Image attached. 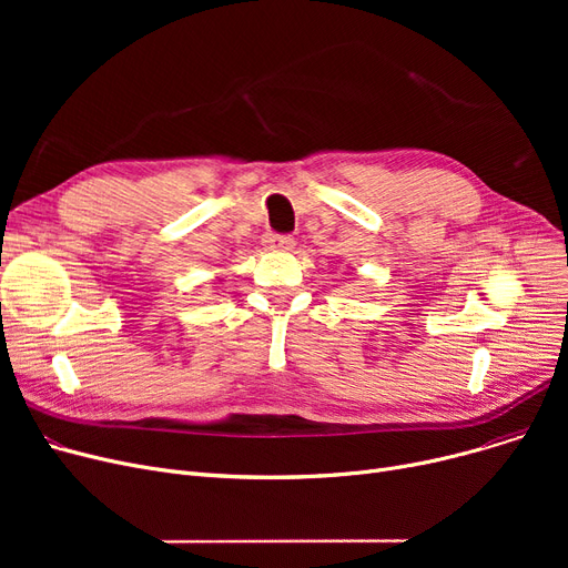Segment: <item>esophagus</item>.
Returning <instances> with one entry per match:
<instances>
[{
    "instance_id": "esophagus-1",
    "label": "esophagus",
    "mask_w": 568,
    "mask_h": 568,
    "mask_svg": "<svg viewBox=\"0 0 568 568\" xmlns=\"http://www.w3.org/2000/svg\"><path fill=\"white\" fill-rule=\"evenodd\" d=\"M262 244H264L266 251H292L294 248V236L292 234L268 232V234H264Z\"/></svg>"
}]
</instances>
